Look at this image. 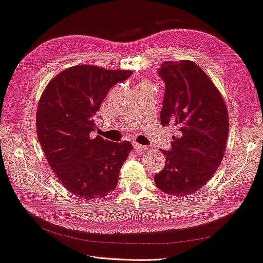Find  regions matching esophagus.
<instances>
[{"mask_svg": "<svg viewBox=\"0 0 263 263\" xmlns=\"http://www.w3.org/2000/svg\"><path fill=\"white\" fill-rule=\"evenodd\" d=\"M134 148H135V151L136 152H145V151H147V147L146 146H143V145H139V144H137V143H134Z\"/></svg>", "mask_w": 263, "mask_h": 263, "instance_id": "34e87169", "label": "esophagus"}]
</instances>
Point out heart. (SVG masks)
<instances>
[{
    "mask_svg": "<svg viewBox=\"0 0 263 263\" xmlns=\"http://www.w3.org/2000/svg\"><path fill=\"white\" fill-rule=\"evenodd\" d=\"M146 86H151V84H149V83H147V82H144L143 84H141V85H140V87H146Z\"/></svg>",
    "mask_w": 263,
    "mask_h": 263,
    "instance_id": "b5f03b06",
    "label": "heart"
}]
</instances>
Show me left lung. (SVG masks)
<instances>
[{
	"mask_svg": "<svg viewBox=\"0 0 263 263\" xmlns=\"http://www.w3.org/2000/svg\"><path fill=\"white\" fill-rule=\"evenodd\" d=\"M165 83L162 126L173 128L172 148L162 151L165 168L155 183L164 193H196L216 173L223 158L229 116L223 98L203 70L191 61H168L158 69Z\"/></svg>",
	"mask_w": 263,
	"mask_h": 263,
	"instance_id": "obj_1",
	"label": "left lung"
}]
</instances>
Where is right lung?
I'll return each mask as SVG.
<instances>
[{
	"mask_svg": "<svg viewBox=\"0 0 263 263\" xmlns=\"http://www.w3.org/2000/svg\"><path fill=\"white\" fill-rule=\"evenodd\" d=\"M132 70L76 65L47 84L36 112V132L45 157L61 183L77 197L103 198L117 186L119 170L133 149L95 132V119L109 89Z\"/></svg>",
	"mask_w": 263,
	"mask_h": 263,
	"instance_id": "obj_1",
	"label": "right lung"
}]
</instances>
